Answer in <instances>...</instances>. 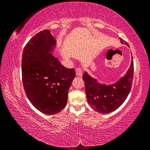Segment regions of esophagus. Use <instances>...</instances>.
I'll list each match as a JSON object with an SVG mask.
<instances>
[{
    "instance_id": "1",
    "label": "esophagus",
    "mask_w": 150,
    "mask_h": 150,
    "mask_svg": "<svg viewBox=\"0 0 150 150\" xmlns=\"http://www.w3.org/2000/svg\"><path fill=\"white\" fill-rule=\"evenodd\" d=\"M76 75L79 76V77L82 76V70H81L80 67H77V69H76Z\"/></svg>"
}]
</instances>
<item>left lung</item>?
Returning a JSON list of instances; mask_svg holds the SVG:
<instances>
[{
    "instance_id": "left-lung-1",
    "label": "left lung",
    "mask_w": 150,
    "mask_h": 150,
    "mask_svg": "<svg viewBox=\"0 0 150 150\" xmlns=\"http://www.w3.org/2000/svg\"><path fill=\"white\" fill-rule=\"evenodd\" d=\"M122 44L129 46L122 38ZM134 77V62L132 57L130 67L126 75L117 83L111 85L99 84L96 80L85 72L83 79L85 82V93L88 105L95 111L108 113L117 109L126 99L132 85Z\"/></svg>"
}]
</instances>
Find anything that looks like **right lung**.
Wrapping results in <instances>:
<instances>
[{
    "instance_id": "1",
    "label": "right lung",
    "mask_w": 150,
    "mask_h": 150,
    "mask_svg": "<svg viewBox=\"0 0 150 150\" xmlns=\"http://www.w3.org/2000/svg\"><path fill=\"white\" fill-rule=\"evenodd\" d=\"M55 40L44 30L25 45L22 59L24 89L33 106L46 115H55L67 105L68 91L75 77L51 54Z\"/></svg>"
}]
</instances>
